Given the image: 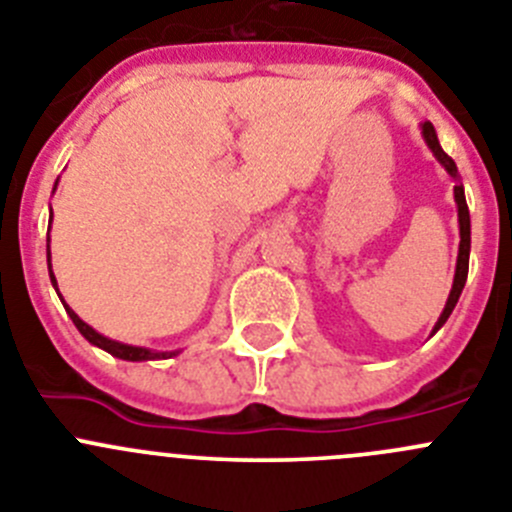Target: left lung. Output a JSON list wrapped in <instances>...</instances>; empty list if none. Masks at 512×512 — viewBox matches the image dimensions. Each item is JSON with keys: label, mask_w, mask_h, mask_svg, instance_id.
<instances>
[{"label": "left lung", "mask_w": 512, "mask_h": 512, "mask_svg": "<svg viewBox=\"0 0 512 512\" xmlns=\"http://www.w3.org/2000/svg\"><path fill=\"white\" fill-rule=\"evenodd\" d=\"M423 140L425 146L431 148L433 156H436L438 164L443 166V169L449 171V176L456 182L454 187V202H456V212H459V256H456V271H454V284H451V292H449V300H446V307H443L441 318L436 320V325H433V333H438L441 330V325L449 320V315L454 312L456 302H459V295L461 289H464V284H467V274H469V248H472V223H469V207H467V197H464V184L459 182V169H456L454 158L449 156V153L443 151L441 143H438V135H436V128H433L431 122H423ZM431 333V336H433Z\"/></svg>", "instance_id": "left-lung-1"}]
</instances>
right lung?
Returning a JSON list of instances; mask_svg holds the SVG:
<instances>
[{"label":"right lung","instance_id":"1","mask_svg":"<svg viewBox=\"0 0 512 512\" xmlns=\"http://www.w3.org/2000/svg\"><path fill=\"white\" fill-rule=\"evenodd\" d=\"M58 184V182H56ZM53 217V212H51ZM48 243H51V235H48ZM48 269H51V246H48ZM51 282L53 287H56L58 292V284H56V277H53V269H51ZM58 297H61V292H58ZM63 302V297H61ZM63 307H66V312H69V318L74 320V325L79 328V333L84 338H87L92 346L102 348V351H107V354H112L115 359H122V361H153V359H171V356H176L179 351H153V348H143V346H130V343H120V341H112V338L102 336V333H97V330L92 328V325H87L84 320L76 315L74 310H71L66 302H63Z\"/></svg>","mask_w":512,"mask_h":512}]
</instances>
